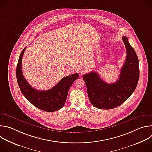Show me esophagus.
Returning a JSON list of instances; mask_svg holds the SVG:
<instances>
[{
	"instance_id": "1",
	"label": "esophagus",
	"mask_w": 152,
	"mask_h": 152,
	"mask_svg": "<svg viewBox=\"0 0 152 152\" xmlns=\"http://www.w3.org/2000/svg\"><path fill=\"white\" fill-rule=\"evenodd\" d=\"M79 72L82 74V73H85V72L86 71V68H85V67H83V66H80V67L79 68Z\"/></svg>"
}]
</instances>
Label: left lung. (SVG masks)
Returning <instances> with one entry per match:
<instances>
[{"label": "left lung", "instance_id": "left-lung-1", "mask_svg": "<svg viewBox=\"0 0 152 152\" xmlns=\"http://www.w3.org/2000/svg\"><path fill=\"white\" fill-rule=\"evenodd\" d=\"M122 39L127 55L117 82L108 84L94 72L82 76L89 99L91 104L99 109L111 110L120 106L132 95L138 84L140 76L138 56L130 45L128 38L123 37Z\"/></svg>", "mask_w": 152, "mask_h": 152}]
</instances>
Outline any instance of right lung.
Wrapping results in <instances>:
<instances>
[{
    "mask_svg": "<svg viewBox=\"0 0 152 152\" xmlns=\"http://www.w3.org/2000/svg\"><path fill=\"white\" fill-rule=\"evenodd\" d=\"M26 48L21 52L16 69V77L20 91L26 99L38 109L46 112L56 111L66 103L68 92L73 83L79 77L75 73L62 78L52 88L46 91L34 89L23 75L21 61Z\"/></svg>",
    "mask_w": 152,
    "mask_h": 152,
    "instance_id": "obj_1",
    "label": "right lung"
}]
</instances>
